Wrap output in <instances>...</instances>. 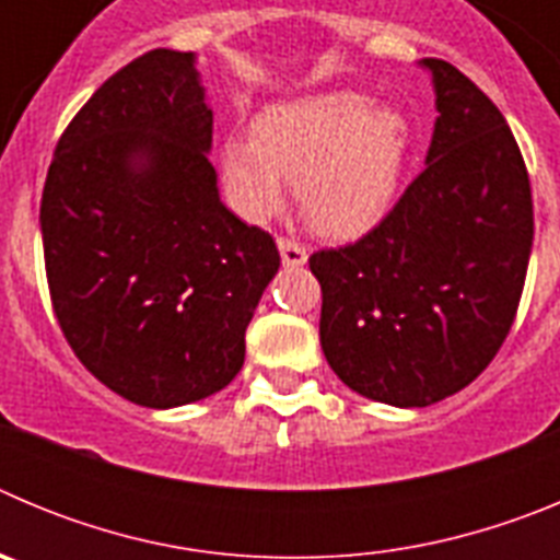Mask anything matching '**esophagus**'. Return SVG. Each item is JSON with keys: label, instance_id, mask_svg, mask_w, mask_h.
<instances>
[{"label": "esophagus", "instance_id": "34e87169", "mask_svg": "<svg viewBox=\"0 0 560 560\" xmlns=\"http://www.w3.org/2000/svg\"><path fill=\"white\" fill-rule=\"evenodd\" d=\"M277 249L283 257V266H289V269H300L308 260V249L300 241H291V237H277Z\"/></svg>", "mask_w": 560, "mask_h": 560}]
</instances>
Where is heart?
I'll return each mask as SVG.
<instances>
[{
	"instance_id": "obj_1",
	"label": "heart",
	"mask_w": 560,
	"mask_h": 560,
	"mask_svg": "<svg viewBox=\"0 0 560 560\" xmlns=\"http://www.w3.org/2000/svg\"><path fill=\"white\" fill-rule=\"evenodd\" d=\"M409 145L412 131L398 108H373L355 92H325L271 106L255 133H232L221 162L232 205L246 219L275 215L291 182L314 230L355 237L393 210Z\"/></svg>"
}]
</instances>
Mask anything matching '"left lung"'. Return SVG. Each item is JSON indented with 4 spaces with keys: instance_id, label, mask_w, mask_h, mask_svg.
I'll list each match as a JSON object with an SVG mask.
<instances>
[{
    "instance_id": "1",
    "label": "left lung",
    "mask_w": 560,
    "mask_h": 560,
    "mask_svg": "<svg viewBox=\"0 0 560 560\" xmlns=\"http://www.w3.org/2000/svg\"><path fill=\"white\" fill-rule=\"evenodd\" d=\"M427 167L355 244L311 255L319 341L364 398L429 407L468 387L511 334L533 249V196L513 131L440 58Z\"/></svg>"
}]
</instances>
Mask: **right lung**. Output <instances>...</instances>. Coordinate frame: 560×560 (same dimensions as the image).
I'll return each mask as SVG.
<instances>
[{
	"label": "right lung",
	"instance_id": "right-lung-1",
	"mask_svg": "<svg viewBox=\"0 0 560 560\" xmlns=\"http://www.w3.org/2000/svg\"><path fill=\"white\" fill-rule=\"evenodd\" d=\"M196 56L151 49L72 117L42 196L52 311L83 368L148 409L219 393L280 269L221 205Z\"/></svg>",
	"mask_w": 560,
	"mask_h": 560
}]
</instances>
